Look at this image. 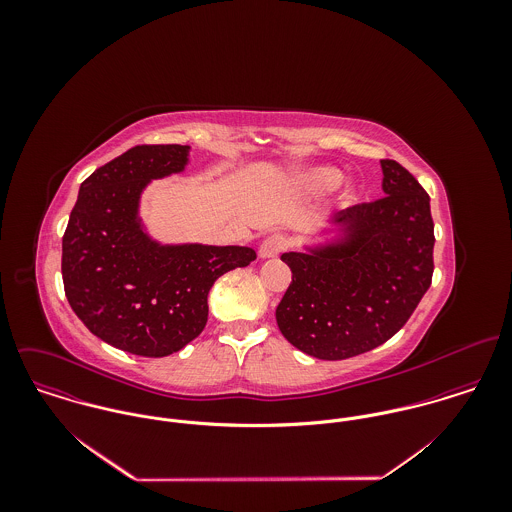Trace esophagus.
<instances>
[{
	"label": "esophagus",
	"instance_id": "34e87169",
	"mask_svg": "<svg viewBox=\"0 0 512 512\" xmlns=\"http://www.w3.org/2000/svg\"><path fill=\"white\" fill-rule=\"evenodd\" d=\"M286 246H288L286 236H282V234H272V236H268V238L260 244L258 256L264 258V260H266V258H276Z\"/></svg>",
	"mask_w": 512,
	"mask_h": 512
}]
</instances>
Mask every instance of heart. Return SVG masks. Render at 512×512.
I'll list each match as a JSON object with an SVG mask.
<instances>
[{
	"mask_svg": "<svg viewBox=\"0 0 512 512\" xmlns=\"http://www.w3.org/2000/svg\"><path fill=\"white\" fill-rule=\"evenodd\" d=\"M343 181V173L337 167L331 165H317L305 171H299L293 177V187L305 195H321L327 191H333L339 183ZM355 191L351 185H343L341 193H339V201L341 205L351 203Z\"/></svg>",
	"mask_w": 512,
	"mask_h": 512,
	"instance_id": "obj_1",
	"label": "heart"
}]
</instances>
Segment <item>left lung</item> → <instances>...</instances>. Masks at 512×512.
<instances>
[{
  "instance_id": "left-lung-1",
  "label": "left lung",
  "mask_w": 512,
  "mask_h": 512,
  "mask_svg": "<svg viewBox=\"0 0 512 512\" xmlns=\"http://www.w3.org/2000/svg\"><path fill=\"white\" fill-rule=\"evenodd\" d=\"M384 197L331 217L282 260L292 270L276 321L321 361L363 355L404 327L434 274L430 197L400 163L380 159Z\"/></svg>"
}]
</instances>
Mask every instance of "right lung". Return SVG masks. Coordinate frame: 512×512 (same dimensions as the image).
<instances>
[{
  "label": "right lung",
  "mask_w": 512,
  "mask_h": 512,
  "mask_svg": "<svg viewBox=\"0 0 512 512\" xmlns=\"http://www.w3.org/2000/svg\"><path fill=\"white\" fill-rule=\"evenodd\" d=\"M189 151L136 146L96 169L78 189L63 236V282L76 317L138 357H167L199 337L213 284L256 258L250 246L151 236L142 219L147 185L183 173Z\"/></svg>",
  "instance_id": "1"
}]
</instances>
